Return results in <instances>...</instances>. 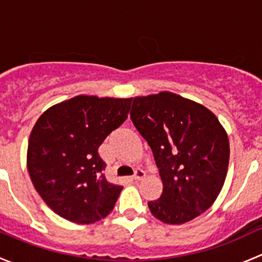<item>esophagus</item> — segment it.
Masks as SVG:
<instances>
[{"label": "esophagus", "instance_id": "obj_1", "mask_svg": "<svg viewBox=\"0 0 262 262\" xmlns=\"http://www.w3.org/2000/svg\"><path fill=\"white\" fill-rule=\"evenodd\" d=\"M146 178V172L143 170H137L136 173L133 175V180L134 181H139V180H143Z\"/></svg>", "mask_w": 262, "mask_h": 262}]
</instances>
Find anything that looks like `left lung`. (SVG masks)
<instances>
[{
	"instance_id": "8db88e82",
	"label": "left lung",
	"mask_w": 262,
	"mask_h": 262,
	"mask_svg": "<svg viewBox=\"0 0 262 262\" xmlns=\"http://www.w3.org/2000/svg\"><path fill=\"white\" fill-rule=\"evenodd\" d=\"M130 119L150 147L163 191L148 202L167 224L192 221L209 209L223 187L229 142L218 118L203 105L162 91L133 99Z\"/></svg>"
}]
</instances>
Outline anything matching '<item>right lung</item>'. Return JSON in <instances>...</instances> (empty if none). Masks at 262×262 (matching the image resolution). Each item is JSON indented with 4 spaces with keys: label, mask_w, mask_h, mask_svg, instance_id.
<instances>
[{
    "label": "right lung",
    "mask_w": 262,
    "mask_h": 262,
    "mask_svg": "<svg viewBox=\"0 0 262 262\" xmlns=\"http://www.w3.org/2000/svg\"><path fill=\"white\" fill-rule=\"evenodd\" d=\"M132 99L80 95L49 107L36 120L28 146L34 187L55 214L78 224L105 218L123 186L110 184L97 153L128 118Z\"/></svg>",
    "instance_id": "obj_1"
}]
</instances>
